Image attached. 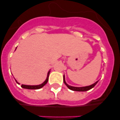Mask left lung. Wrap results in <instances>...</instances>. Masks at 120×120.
Instances as JSON below:
<instances>
[{"instance_id":"8db88e82","label":"left lung","mask_w":120,"mask_h":120,"mask_svg":"<svg viewBox=\"0 0 120 120\" xmlns=\"http://www.w3.org/2000/svg\"><path fill=\"white\" fill-rule=\"evenodd\" d=\"M64 82L66 85V86H67L70 90H72V91H88V90H91L94 87V86L96 85V84L97 83V82H98L97 81L95 83H93V84L91 85H89V86H82V87H76V86H70L69 85H68L67 83H66V82H65V76L64 75Z\"/></svg>"}]
</instances>
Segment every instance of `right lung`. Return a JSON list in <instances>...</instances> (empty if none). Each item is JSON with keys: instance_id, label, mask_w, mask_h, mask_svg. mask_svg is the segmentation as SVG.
Segmentation results:
<instances>
[{"instance_id": "1", "label": "right lung", "mask_w": 120, "mask_h": 120, "mask_svg": "<svg viewBox=\"0 0 120 120\" xmlns=\"http://www.w3.org/2000/svg\"><path fill=\"white\" fill-rule=\"evenodd\" d=\"M16 49H17V47H16ZM16 49H15V50H16ZM50 73V70L48 71V73H47V78H46V79L45 80V81H44L43 83H41V84L38 85H23V84H22L21 86H22L23 88L28 89V90H38V89L41 88L43 87V86H44L47 83V82H48V80H49V76ZM15 81H16V82L18 83V84H19V85L20 84V83H19V82L17 81L16 79H15Z\"/></svg>"}]
</instances>
